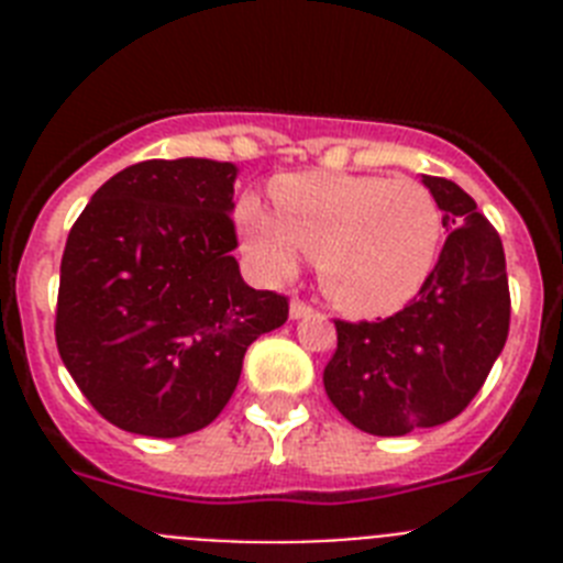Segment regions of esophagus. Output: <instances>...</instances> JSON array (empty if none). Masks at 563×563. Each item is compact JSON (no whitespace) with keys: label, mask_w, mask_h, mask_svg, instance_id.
<instances>
[{"label":"esophagus","mask_w":563,"mask_h":563,"mask_svg":"<svg viewBox=\"0 0 563 563\" xmlns=\"http://www.w3.org/2000/svg\"><path fill=\"white\" fill-rule=\"evenodd\" d=\"M312 312V307L307 305V301H301V298H292L290 301V318L292 321H298V318H307Z\"/></svg>","instance_id":"34e87169"}]
</instances>
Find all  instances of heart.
<instances>
[{
	"mask_svg": "<svg viewBox=\"0 0 563 563\" xmlns=\"http://www.w3.org/2000/svg\"><path fill=\"white\" fill-rule=\"evenodd\" d=\"M273 202L276 211L256 197L236 206L253 265L267 278H287L310 253L321 290L352 316L400 310L434 271L442 213L417 180L298 172L276 180Z\"/></svg>",
	"mask_w": 563,
	"mask_h": 563,
	"instance_id": "1",
	"label": "heart"
}]
</instances>
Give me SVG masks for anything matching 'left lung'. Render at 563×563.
I'll return each instance as SVG.
<instances>
[{
  "instance_id": "1",
  "label": "left lung",
  "mask_w": 563,
  "mask_h": 563,
  "mask_svg": "<svg viewBox=\"0 0 563 563\" xmlns=\"http://www.w3.org/2000/svg\"><path fill=\"white\" fill-rule=\"evenodd\" d=\"M449 239L409 307L383 321H335L324 389L355 429L402 437L454 420L482 389L510 330L505 247L456 183L420 174Z\"/></svg>"
}]
</instances>
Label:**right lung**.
<instances>
[{"mask_svg":"<svg viewBox=\"0 0 563 563\" xmlns=\"http://www.w3.org/2000/svg\"><path fill=\"white\" fill-rule=\"evenodd\" d=\"M233 163L143 161L109 177L67 236L56 343L98 415L143 437L206 429L287 298L233 258Z\"/></svg>","mask_w":563,"mask_h":563,"instance_id":"add662e5","label":"right lung"}]
</instances>
